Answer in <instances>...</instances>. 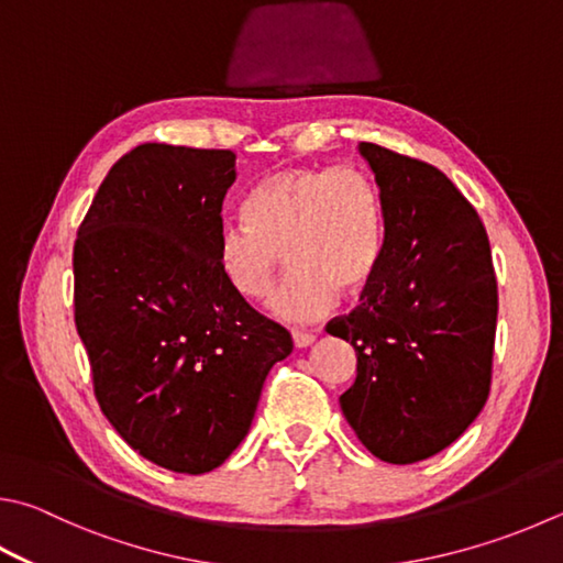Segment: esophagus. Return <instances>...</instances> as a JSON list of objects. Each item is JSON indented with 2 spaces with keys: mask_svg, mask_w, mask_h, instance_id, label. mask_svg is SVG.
<instances>
[{
  "mask_svg": "<svg viewBox=\"0 0 563 563\" xmlns=\"http://www.w3.org/2000/svg\"><path fill=\"white\" fill-rule=\"evenodd\" d=\"M292 342L295 346H310L314 342V332H302V330H292Z\"/></svg>",
  "mask_w": 563,
  "mask_h": 563,
  "instance_id": "obj_1",
  "label": "esophagus"
}]
</instances>
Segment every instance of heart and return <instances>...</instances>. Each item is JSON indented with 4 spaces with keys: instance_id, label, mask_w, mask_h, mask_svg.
Masks as SVG:
<instances>
[{
    "instance_id": "1",
    "label": "heart",
    "mask_w": 563,
    "mask_h": 563,
    "mask_svg": "<svg viewBox=\"0 0 563 563\" xmlns=\"http://www.w3.org/2000/svg\"><path fill=\"white\" fill-rule=\"evenodd\" d=\"M384 253V197L360 167L273 172L251 189L246 217L223 219L217 233L221 271L243 298H265L285 261H292L288 280L271 300V310L292 322L317 320L340 290L360 295L369 288Z\"/></svg>"
}]
</instances>
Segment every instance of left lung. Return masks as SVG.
I'll return each mask as SVG.
<instances>
[{
    "mask_svg": "<svg viewBox=\"0 0 563 563\" xmlns=\"http://www.w3.org/2000/svg\"><path fill=\"white\" fill-rule=\"evenodd\" d=\"M386 209L382 271L327 332L356 352L346 423L384 463L411 465L457 441L493 382L497 278L487 231L428 162L362 142Z\"/></svg>",
    "mask_w": 563,
    "mask_h": 563,
    "instance_id": "obj_1",
    "label": "left lung"
}]
</instances>
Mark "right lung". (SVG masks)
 <instances>
[{
    "label": "right lung",
    "instance_id": "obj_1",
    "mask_svg": "<svg viewBox=\"0 0 563 563\" xmlns=\"http://www.w3.org/2000/svg\"><path fill=\"white\" fill-rule=\"evenodd\" d=\"M231 150L147 142L100 184L74 246V308L93 391L132 451L175 473L219 467L246 438L290 332L227 280L217 233Z\"/></svg>",
    "mask_w": 563,
    "mask_h": 563
}]
</instances>
